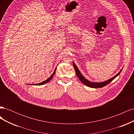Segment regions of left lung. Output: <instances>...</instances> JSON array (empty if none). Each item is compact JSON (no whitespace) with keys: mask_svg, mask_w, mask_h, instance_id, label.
I'll use <instances>...</instances> for the list:
<instances>
[{"mask_svg":"<svg viewBox=\"0 0 134 134\" xmlns=\"http://www.w3.org/2000/svg\"><path fill=\"white\" fill-rule=\"evenodd\" d=\"M72 63H73V66L74 68V69H75V72H76V74L77 75V76L78 77V78L80 79V80L84 84H85V85H86V86H88L89 87H91V88H102V87H103L104 86H106V85H107L109 83H111L113 79H114L115 78H116V77L120 74V72H121V71H122V69H121L120 70V71L117 75H116L115 76H113V78H111L110 79L105 81V82H101V83H93V82H90V81H88V80H87L86 78H85L82 75V74L80 73V72L79 71L78 68H77V66H76V65L74 64V63L73 62Z\"/></svg>","mask_w":134,"mask_h":134,"instance_id":"8db88e82","label":"left lung"}]
</instances>
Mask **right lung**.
I'll return each instance as SVG.
<instances>
[{"label": "right lung", "mask_w": 134, "mask_h": 134, "mask_svg": "<svg viewBox=\"0 0 134 134\" xmlns=\"http://www.w3.org/2000/svg\"><path fill=\"white\" fill-rule=\"evenodd\" d=\"M56 69V68H55V70L54 72H53V74H52L51 75V76L50 77V78H48L47 79H46V80H44V81H43V82H41V83H38V84H32V85H36V86H40V85H43V84H45V83L48 82L50 80H51V79L52 78V77L54 76V74H55V73Z\"/></svg>", "instance_id": "add662e5"}]
</instances>
